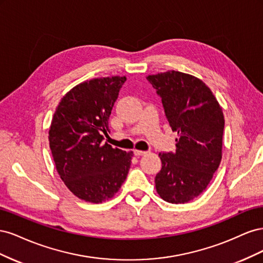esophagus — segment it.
I'll use <instances>...</instances> for the list:
<instances>
[{
	"label": "esophagus",
	"instance_id": "34e87169",
	"mask_svg": "<svg viewBox=\"0 0 263 263\" xmlns=\"http://www.w3.org/2000/svg\"><path fill=\"white\" fill-rule=\"evenodd\" d=\"M146 154H147L146 151L137 150V149H135V150H134V155H135V156H137V157H139V156H144V155H146Z\"/></svg>",
	"mask_w": 263,
	"mask_h": 263
}]
</instances>
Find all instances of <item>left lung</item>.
<instances>
[{
    "instance_id": "1",
    "label": "left lung",
    "mask_w": 263,
    "mask_h": 263,
    "mask_svg": "<svg viewBox=\"0 0 263 263\" xmlns=\"http://www.w3.org/2000/svg\"><path fill=\"white\" fill-rule=\"evenodd\" d=\"M162 99L176 138V153H160L162 168L156 178L157 193L172 204L201 195L221 160L225 118L210 87L201 79L180 71L148 76Z\"/></svg>"
}]
</instances>
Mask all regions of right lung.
Here are the masks:
<instances>
[{
    "mask_svg": "<svg viewBox=\"0 0 263 263\" xmlns=\"http://www.w3.org/2000/svg\"><path fill=\"white\" fill-rule=\"evenodd\" d=\"M126 77L97 78L65 94L49 128L55 169L66 186L82 201L99 204L112 198L128 174L133 151L103 142L108 117Z\"/></svg>",
    "mask_w": 263,
    "mask_h": 263,
    "instance_id": "right-lung-1",
    "label": "right lung"
}]
</instances>
